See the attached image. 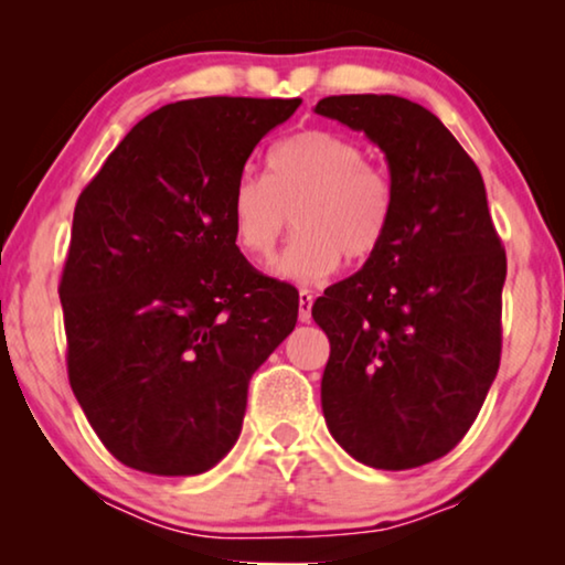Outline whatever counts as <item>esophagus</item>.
Masks as SVG:
<instances>
[{"label": "esophagus", "mask_w": 565, "mask_h": 565, "mask_svg": "<svg viewBox=\"0 0 565 565\" xmlns=\"http://www.w3.org/2000/svg\"><path fill=\"white\" fill-rule=\"evenodd\" d=\"M311 306H313L311 290H300L298 292V319L300 321H311Z\"/></svg>", "instance_id": "1"}]
</instances>
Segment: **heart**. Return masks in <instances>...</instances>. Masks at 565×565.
<instances>
[{"instance_id": "heart-1", "label": "heart", "mask_w": 565, "mask_h": 565, "mask_svg": "<svg viewBox=\"0 0 565 565\" xmlns=\"http://www.w3.org/2000/svg\"><path fill=\"white\" fill-rule=\"evenodd\" d=\"M269 174L246 169L231 190V234L244 254L273 257L296 213L298 234L275 273L319 282L347 259L365 265L393 223V184L358 141L327 128L298 130L267 153Z\"/></svg>"}]
</instances>
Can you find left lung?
Listing matches in <instances>:
<instances>
[{
	"label": "left lung",
	"instance_id": "8db88e82",
	"mask_svg": "<svg viewBox=\"0 0 565 565\" xmlns=\"http://www.w3.org/2000/svg\"><path fill=\"white\" fill-rule=\"evenodd\" d=\"M316 113L362 130L393 184L381 252L311 308L331 344L323 419L354 460L419 468L466 437L497 377L504 246L481 172L427 107L339 95Z\"/></svg>",
	"mask_w": 565,
	"mask_h": 565
}]
</instances>
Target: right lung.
<instances>
[{"mask_svg": "<svg viewBox=\"0 0 565 565\" xmlns=\"http://www.w3.org/2000/svg\"><path fill=\"white\" fill-rule=\"evenodd\" d=\"M300 99L200 97L130 128L74 207L58 296L68 383L122 466L198 476L242 435L246 391L296 329L298 290L231 234V190Z\"/></svg>", "mask_w": 565, "mask_h": 565, "instance_id": "right-lung-1", "label": "right lung"}]
</instances>
